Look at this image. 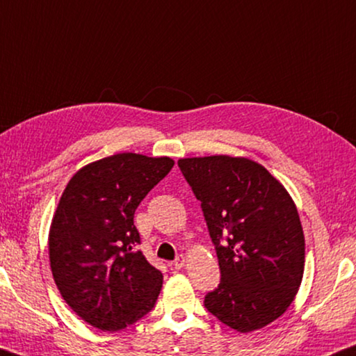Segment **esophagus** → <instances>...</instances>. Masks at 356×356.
<instances>
[{
	"instance_id": "1",
	"label": "esophagus",
	"mask_w": 356,
	"mask_h": 356,
	"mask_svg": "<svg viewBox=\"0 0 356 356\" xmlns=\"http://www.w3.org/2000/svg\"><path fill=\"white\" fill-rule=\"evenodd\" d=\"M185 263H186V258L184 257V255H179L176 260H174V263H172V266L176 268V269H180V268H184L185 266Z\"/></svg>"
}]
</instances>
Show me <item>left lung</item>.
I'll return each mask as SVG.
<instances>
[{"instance_id":"8db88e82","label":"left lung","mask_w":356,"mask_h":356,"mask_svg":"<svg viewBox=\"0 0 356 356\" xmlns=\"http://www.w3.org/2000/svg\"><path fill=\"white\" fill-rule=\"evenodd\" d=\"M177 165L200 200L221 270L204 307L248 333L286 312L305 263V238L293 199L266 168L249 159L211 156Z\"/></svg>"}]
</instances>
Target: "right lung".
Wrapping results in <instances>:
<instances>
[{
    "mask_svg": "<svg viewBox=\"0 0 356 356\" xmlns=\"http://www.w3.org/2000/svg\"><path fill=\"white\" fill-rule=\"evenodd\" d=\"M174 166L170 157L115 154L77 171L57 205L49 261L71 309L99 330L118 332L156 305L163 275L137 250L134 215Z\"/></svg>",
    "mask_w": 356,
    "mask_h": 356,
    "instance_id": "right-lung-1",
    "label": "right lung"
}]
</instances>
